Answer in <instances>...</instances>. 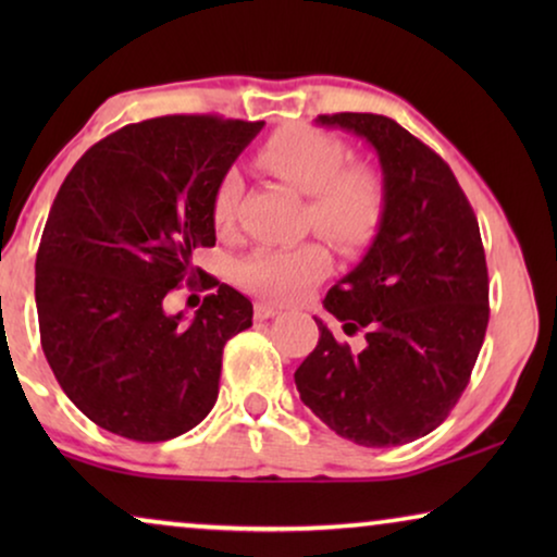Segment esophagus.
<instances>
[{
    "label": "esophagus",
    "instance_id": "obj_1",
    "mask_svg": "<svg viewBox=\"0 0 557 557\" xmlns=\"http://www.w3.org/2000/svg\"><path fill=\"white\" fill-rule=\"evenodd\" d=\"M256 319H261V322H263V319H271V317H276L278 314V307H273V304H265V301H258L256 304Z\"/></svg>",
    "mask_w": 557,
    "mask_h": 557
}]
</instances>
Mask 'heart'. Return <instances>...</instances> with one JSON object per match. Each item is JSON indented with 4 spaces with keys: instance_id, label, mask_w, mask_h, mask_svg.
Masks as SVG:
<instances>
[{
    "instance_id": "1",
    "label": "heart",
    "mask_w": 557,
    "mask_h": 557,
    "mask_svg": "<svg viewBox=\"0 0 557 557\" xmlns=\"http://www.w3.org/2000/svg\"><path fill=\"white\" fill-rule=\"evenodd\" d=\"M258 162L301 195H309V223L334 246L355 250L372 240L385 210V189L370 166L349 164L347 149L332 134L292 126L273 134ZM240 197L238 172H225L212 193L210 215L218 231L233 225ZM330 269V256L317 243L296 248H263L240 263L238 276L269 299H294Z\"/></svg>"
}]
</instances>
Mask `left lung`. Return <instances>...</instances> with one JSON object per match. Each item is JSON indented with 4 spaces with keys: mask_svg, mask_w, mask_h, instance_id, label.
<instances>
[{
    "mask_svg": "<svg viewBox=\"0 0 557 557\" xmlns=\"http://www.w3.org/2000/svg\"><path fill=\"white\" fill-rule=\"evenodd\" d=\"M375 149L385 210L362 261L326 292L342 330L364 349L319 342L294 372L296 391L337 436L400 446L431 433L461 398L490 322V278L474 210L451 166L398 121L377 113L319 116Z\"/></svg>",
    "mask_w": 557,
    "mask_h": 557,
    "instance_id": "obj_1",
    "label": "left lung"
}]
</instances>
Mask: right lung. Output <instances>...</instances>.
I'll return each instance as SVG.
<instances>
[{
  "mask_svg": "<svg viewBox=\"0 0 557 557\" xmlns=\"http://www.w3.org/2000/svg\"><path fill=\"white\" fill-rule=\"evenodd\" d=\"M261 128L218 116L128 124L60 185L35 261L42 352L101 429L154 444L215 406L223 347L253 324V304L193 265V250L215 246L212 193ZM182 280L213 288L193 323L163 309Z\"/></svg>",
  "mask_w": 557,
  "mask_h": 557,
  "instance_id": "right-lung-1",
  "label": "right lung"
}]
</instances>
